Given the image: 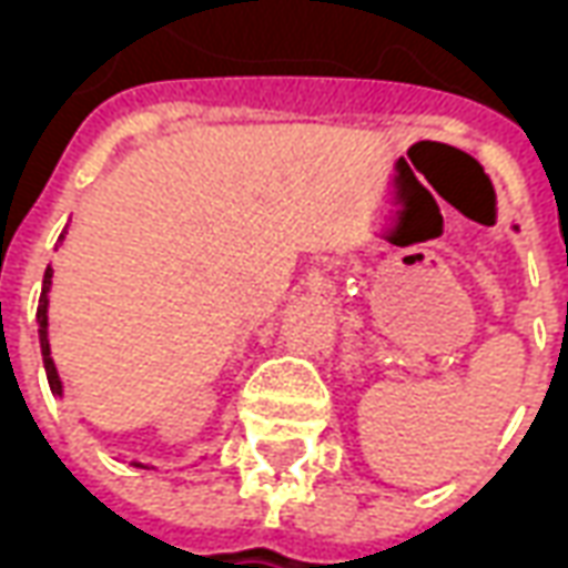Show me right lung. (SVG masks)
Here are the masks:
<instances>
[{"instance_id": "1", "label": "right lung", "mask_w": 568, "mask_h": 568, "mask_svg": "<svg viewBox=\"0 0 568 568\" xmlns=\"http://www.w3.org/2000/svg\"><path fill=\"white\" fill-rule=\"evenodd\" d=\"M63 240V234H60ZM51 264H48V271H44V280H42V297H39V313H36V322H39V344H42V362H44V374H48V386H51V393L57 398H63V383H60V374L54 368V358H51V344H48V292H51ZM136 465V468H149V465L142 463H130Z\"/></svg>"}]
</instances>
